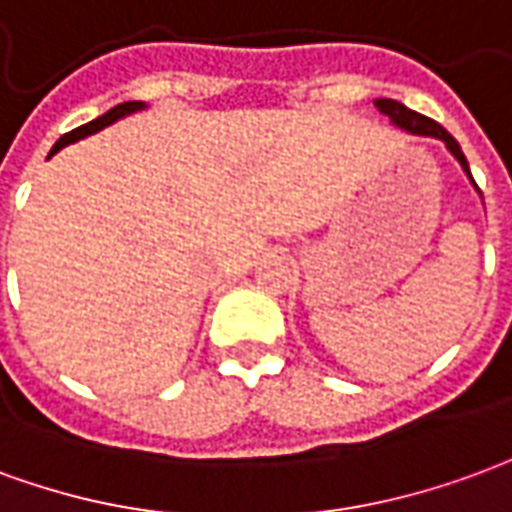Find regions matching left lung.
Returning <instances> with one entry per match:
<instances>
[{
	"mask_svg": "<svg viewBox=\"0 0 512 512\" xmlns=\"http://www.w3.org/2000/svg\"><path fill=\"white\" fill-rule=\"evenodd\" d=\"M376 108L382 111L384 117H390V122H393L395 128L406 130V133H412V136H431V138H439V141H445V147L450 149V155L461 163V169L466 171V177L472 179V171H469V163H466L464 152H461V147H458V141H455V138L450 136L439 122L423 117V114H417V111H412V108H406L404 103H398V100H390V98L376 100ZM472 185H475V179H472Z\"/></svg>",
	"mask_w": 512,
	"mask_h": 512,
	"instance_id": "obj_1",
	"label": "left lung"
}]
</instances>
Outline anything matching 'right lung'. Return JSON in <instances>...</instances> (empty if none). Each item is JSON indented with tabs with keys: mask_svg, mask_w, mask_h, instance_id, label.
I'll return each mask as SVG.
<instances>
[{
	"mask_svg": "<svg viewBox=\"0 0 512 512\" xmlns=\"http://www.w3.org/2000/svg\"><path fill=\"white\" fill-rule=\"evenodd\" d=\"M141 108H147V103H141V100H128V103H119V106H114L111 111H106L103 117L92 119V122H87V125H81V128L65 133V136L59 138L57 144H54V149L48 152V158H51V155H57L59 149L67 147V144H73V141H78V138L92 136V133H98V130L108 128V125H114L117 119L128 117V114H133V111H141Z\"/></svg>",
	"mask_w": 512,
	"mask_h": 512,
	"instance_id": "obj_1",
	"label": "right lung"
}]
</instances>
